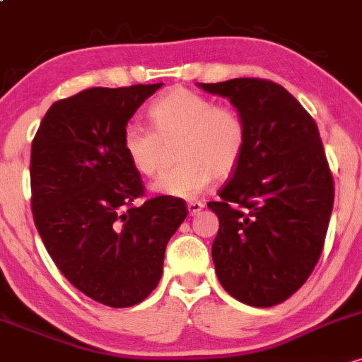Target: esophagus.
Instances as JSON below:
<instances>
[{
    "instance_id": "obj_1",
    "label": "esophagus",
    "mask_w": 362,
    "mask_h": 362,
    "mask_svg": "<svg viewBox=\"0 0 362 362\" xmlns=\"http://www.w3.org/2000/svg\"><path fill=\"white\" fill-rule=\"evenodd\" d=\"M203 206H205V203L203 202H188V212L192 217H194V215H198L203 210Z\"/></svg>"
}]
</instances>
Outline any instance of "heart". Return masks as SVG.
<instances>
[{
  "label": "heart",
  "instance_id": "b5f03b06",
  "mask_svg": "<svg viewBox=\"0 0 362 362\" xmlns=\"http://www.w3.org/2000/svg\"><path fill=\"white\" fill-rule=\"evenodd\" d=\"M152 127L132 121L123 129V152L136 173L152 177L165 165L170 145H177V168L152 185L159 194L192 200L229 176L243 159L247 129L243 116L210 97L173 88L157 97L148 109Z\"/></svg>",
  "mask_w": 362,
  "mask_h": 362
}]
</instances>
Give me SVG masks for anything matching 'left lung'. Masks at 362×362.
<instances>
[{"label": "left lung", "instance_id": "obj_1", "mask_svg": "<svg viewBox=\"0 0 362 362\" xmlns=\"http://www.w3.org/2000/svg\"><path fill=\"white\" fill-rule=\"evenodd\" d=\"M227 97L247 141L233 177L210 202L218 233V282L238 301L270 308L306 282L322 255L334 209V177L315 119L282 85L262 78L200 83Z\"/></svg>", "mask_w": 362, "mask_h": 362}]
</instances>
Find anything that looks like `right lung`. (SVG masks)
<instances>
[{
  "label": "right lung",
  "instance_id": "1",
  "mask_svg": "<svg viewBox=\"0 0 362 362\" xmlns=\"http://www.w3.org/2000/svg\"><path fill=\"white\" fill-rule=\"evenodd\" d=\"M162 83L93 87L49 107L32 141V214L52 262L97 303L128 308L162 277L165 246L188 215L181 198L144 205L123 129Z\"/></svg>",
  "mask_w": 362,
  "mask_h": 362
}]
</instances>
